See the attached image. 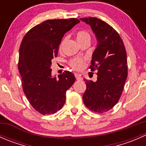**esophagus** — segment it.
I'll use <instances>...</instances> for the list:
<instances>
[{"label":"esophagus","instance_id":"34e87169","mask_svg":"<svg viewBox=\"0 0 146 146\" xmlns=\"http://www.w3.org/2000/svg\"><path fill=\"white\" fill-rule=\"evenodd\" d=\"M75 76H76V80H82V77L80 76V75L78 74V73H76V74H75Z\"/></svg>","mask_w":146,"mask_h":146}]
</instances>
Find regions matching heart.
Here are the masks:
<instances>
[{"mask_svg":"<svg viewBox=\"0 0 146 146\" xmlns=\"http://www.w3.org/2000/svg\"><path fill=\"white\" fill-rule=\"evenodd\" d=\"M76 39H77L78 42L79 44L81 43V42H84V41L85 40H88V39H89L90 40V34L85 30L78 31V32H76ZM65 41H66V39H63L62 40V42H61V44H60V46H59L60 48H61L63 44H64ZM85 58H75L70 61V66H71L72 68H73L74 69L79 70V69L82 68L84 64H85Z\"/></svg>","mask_w":146,"mask_h":146,"instance_id":"b5f03b06","label":"heart"}]
</instances>
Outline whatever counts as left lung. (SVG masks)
Masks as SVG:
<instances>
[{
  "mask_svg": "<svg viewBox=\"0 0 146 146\" xmlns=\"http://www.w3.org/2000/svg\"><path fill=\"white\" fill-rule=\"evenodd\" d=\"M90 25L98 44L92 54L91 71L98 70L95 82L85 80L86 90L82 100L86 107L103 113L118 102L128 75L126 51L118 32L97 17L80 18Z\"/></svg>",
  "mask_w": 146,
  "mask_h": 146,
  "instance_id": "1",
  "label": "left lung"
}]
</instances>
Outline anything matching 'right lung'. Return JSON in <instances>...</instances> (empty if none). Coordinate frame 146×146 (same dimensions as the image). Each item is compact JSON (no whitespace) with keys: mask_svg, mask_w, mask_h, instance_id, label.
Listing matches in <instances>:
<instances>
[{"mask_svg":"<svg viewBox=\"0 0 146 146\" xmlns=\"http://www.w3.org/2000/svg\"><path fill=\"white\" fill-rule=\"evenodd\" d=\"M79 23L76 18L47 20L32 27L22 41L18 69L23 91L31 105L43 115L62 108L66 91L76 80L69 71L53 76L51 66L64 35Z\"/></svg>","mask_w":146,"mask_h":146,"instance_id":"right-lung-1","label":"right lung"}]
</instances>
